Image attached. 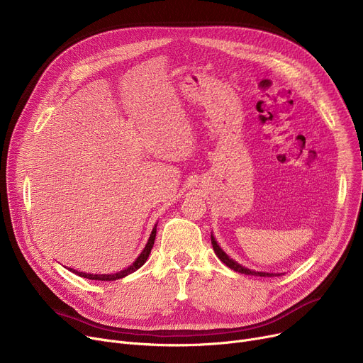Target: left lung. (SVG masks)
Here are the masks:
<instances>
[{
	"label": "left lung",
	"instance_id": "obj_1",
	"mask_svg": "<svg viewBox=\"0 0 363 363\" xmlns=\"http://www.w3.org/2000/svg\"><path fill=\"white\" fill-rule=\"evenodd\" d=\"M211 245H213V250H214V252H216V255L220 258V261L223 262V264H226L229 269H232L233 272H238V273H240V274H248V276H259V277H274V276H280V274H276V273H264V272H254V270H250V269H245V267H242V265L240 264H238L236 261H233L232 258H229L228 255H226V252L217 245V242H216V239H214V236L211 235Z\"/></svg>",
	"mask_w": 363,
	"mask_h": 363
}]
</instances>
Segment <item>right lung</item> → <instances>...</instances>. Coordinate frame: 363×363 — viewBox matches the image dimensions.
<instances>
[{
  "mask_svg": "<svg viewBox=\"0 0 363 363\" xmlns=\"http://www.w3.org/2000/svg\"><path fill=\"white\" fill-rule=\"evenodd\" d=\"M157 226V225H156ZM156 226L153 228V230H152V233H150V238H149V240H147V244H146V247H144V250H143V252L138 255V258L130 265L128 269H125V270H123V272H119V273H115V274H90V273H83V272H77V270H72V269H69L72 273H76V274H79L80 277H84V279H90V280H106V281H111V280H118V279H123V277H125V276H128V274H131V273H134L135 270H138L141 265L147 261V258H149V255H150V251H152V248H153V245H155V239H156Z\"/></svg>",
  "mask_w": 363,
  "mask_h": 363,
  "instance_id": "1",
  "label": "right lung"
}]
</instances>
